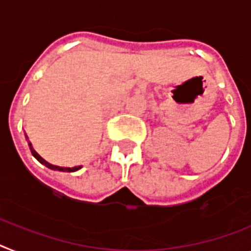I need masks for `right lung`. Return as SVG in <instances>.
Masks as SVG:
<instances>
[{"label": "right lung", "mask_w": 251, "mask_h": 251, "mask_svg": "<svg viewBox=\"0 0 251 251\" xmlns=\"http://www.w3.org/2000/svg\"><path fill=\"white\" fill-rule=\"evenodd\" d=\"M25 139L28 140V135H26V134H25ZM28 147H29V149H30L33 157H34L35 159H37V161L39 162V163H42V165L46 166V167L50 168V170H53V171H61V172H75V171H77V170H80V168L83 167V166H75V167H60V166L50 165V163H48L47 161H44L43 158H42L41 155L38 154L37 151H34V148H33V145H31V143L29 142V140H28Z\"/></svg>", "instance_id": "obj_1"}]
</instances>
